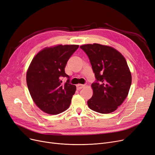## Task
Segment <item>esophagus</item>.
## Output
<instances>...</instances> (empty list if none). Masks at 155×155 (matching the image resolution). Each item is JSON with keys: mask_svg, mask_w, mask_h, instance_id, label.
I'll list each match as a JSON object with an SVG mask.
<instances>
[{"mask_svg": "<svg viewBox=\"0 0 155 155\" xmlns=\"http://www.w3.org/2000/svg\"><path fill=\"white\" fill-rule=\"evenodd\" d=\"M85 87L84 85L81 84H78L77 85V90H80V89H82V88H84Z\"/></svg>", "mask_w": 155, "mask_h": 155, "instance_id": "esophagus-1", "label": "esophagus"}]
</instances>
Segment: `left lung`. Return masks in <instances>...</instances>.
Instances as JSON below:
<instances>
[{
  "label": "left lung",
  "mask_w": 155,
  "mask_h": 155,
  "mask_svg": "<svg viewBox=\"0 0 155 155\" xmlns=\"http://www.w3.org/2000/svg\"><path fill=\"white\" fill-rule=\"evenodd\" d=\"M81 47L88 55L97 82L92 84L93 96L88 107L95 112L108 114L115 111L127 98L131 74L124 56L110 46L98 43Z\"/></svg>",
  "instance_id": "obj_1"
}]
</instances>
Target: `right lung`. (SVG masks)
Returning a JSON list of instances; mask_svg holds the SVG:
<instances>
[{"label": "right lung", "instance_id": "1", "mask_svg": "<svg viewBox=\"0 0 155 155\" xmlns=\"http://www.w3.org/2000/svg\"><path fill=\"white\" fill-rule=\"evenodd\" d=\"M78 45H57L46 47L34 57L26 74L27 87L36 105L44 112L56 115L70 107L76 86L62 84L64 69Z\"/></svg>", "mask_w": 155, "mask_h": 155}]
</instances>
